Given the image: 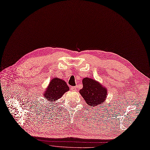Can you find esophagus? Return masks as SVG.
Returning <instances> with one entry per match:
<instances>
[{
  "label": "esophagus",
  "instance_id": "1",
  "mask_svg": "<svg viewBox=\"0 0 150 150\" xmlns=\"http://www.w3.org/2000/svg\"><path fill=\"white\" fill-rule=\"evenodd\" d=\"M76 88H77L76 86H71V90L72 91H76Z\"/></svg>",
  "mask_w": 150,
  "mask_h": 150
}]
</instances>
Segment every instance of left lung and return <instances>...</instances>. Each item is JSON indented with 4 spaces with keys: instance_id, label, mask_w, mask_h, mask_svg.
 I'll return each mask as SVG.
<instances>
[{
    "instance_id": "obj_1",
    "label": "left lung",
    "mask_w": 150,
    "mask_h": 150,
    "mask_svg": "<svg viewBox=\"0 0 150 150\" xmlns=\"http://www.w3.org/2000/svg\"><path fill=\"white\" fill-rule=\"evenodd\" d=\"M83 88L80 93L88 106L103 104L107 97V90L95 80L85 78L82 81Z\"/></svg>"
}]
</instances>
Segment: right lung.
<instances>
[{"instance_id":"right-lung-1","label":"right lung","mask_w":150,"mask_h":150,"mask_svg":"<svg viewBox=\"0 0 150 150\" xmlns=\"http://www.w3.org/2000/svg\"><path fill=\"white\" fill-rule=\"evenodd\" d=\"M69 90V88L65 81L58 78H54L50 81L48 88L43 95L47 101L53 102L60 98Z\"/></svg>"}]
</instances>
